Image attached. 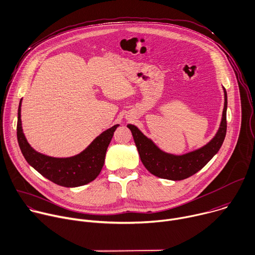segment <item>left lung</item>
Masks as SVG:
<instances>
[{
	"label": "left lung",
	"mask_w": 255,
	"mask_h": 255,
	"mask_svg": "<svg viewBox=\"0 0 255 255\" xmlns=\"http://www.w3.org/2000/svg\"><path fill=\"white\" fill-rule=\"evenodd\" d=\"M224 88V87H223ZM224 109L220 128L216 135L204 146L182 156H175L161 150L149 138L133 125H128L130 129L140 161L145 169L159 178L180 181L191 177L204 167L220 149L227 129L226 111L227 92L224 88Z\"/></svg>",
	"instance_id": "left-lung-1"
}]
</instances>
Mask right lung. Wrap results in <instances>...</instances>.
Returning a JSON list of instances; mask_svg holds the SVG:
<instances>
[{"instance_id": "add662e5", "label": "right lung", "mask_w": 255, "mask_h": 255, "mask_svg": "<svg viewBox=\"0 0 255 255\" xmlns=\"http://www.w3.org/2000/svg\"><path fill=\"white\" fill-rule=\"evenodd\" d=\"M22 100V99H21ZM119 125L99 134L82 152L71 158H52L34 150L28 143L21 124V101L18 110L17 138L28 164L43 177L59 186L79 187L93 181L104 167L108 146Z\"/></svg>"}]
</instances>
